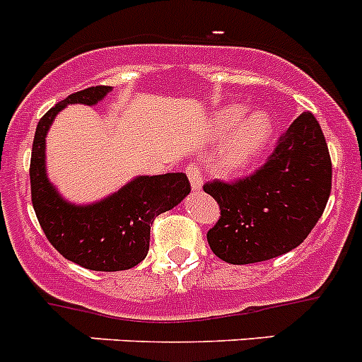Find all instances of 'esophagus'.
<instances>
[{
    "mask_svg": "<svg viewBox=\"0 0 362 362\" xmlns=\"http://www.w3.org/2000/svg\"><path fill=\"white\" fill-rule=\"evenodd\" d=\"M185 173H187V177L191 180V187L194 191H200L202 187V171H200L199 165H194V163H189L187 168H185Z\"/></svg>",
    "mask_w": 362,
    "mask_h": 362,
    "instance_id": "1",
    "label": "esophagus"
}]
</instances>
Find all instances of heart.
Listing matches in <instances>:
<instances>
[{
  "label": "heart",
  "instance_id": "1",
  "mask_svg": "<svg viewBox=\"0 0 362 362\" xmlns=\"http://www.w3.org/2000/svg\"><path fill=\"white\" fill-rule=\"evenodd\" d=\"M244 115L246 107L235 105L220 111L213 120V131L216 136H228L235 131L224 155L226 168L233 171L250 165L262 153L273 134V122L266 112H251L246 119Z\"/></svg>",
  "mask_w": 362,
  "mask_h": 362
}]
</instances>
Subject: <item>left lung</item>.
Listing matches in <instances>:
<instances>
[{"instance_id":"8db88e82","label":"left lung","mask_w":362,"mask_h":362,"mask_svg":"<svg viewBox=\"0 0 362 362\" xmlns=\"http://www.w3.org/2000/svg\"><path fill=\"white\" fill-rule=\"evenodd\" d=\"M204 191L220 216L207 244L229 264L284 255L315 228L332 191V158L319 122L303 111L279 136L266 163L237 180H211Z\"/></svg>"}]
</instances>
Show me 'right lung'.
Here are the masks:
<instances>
[{
	"label": "right lung",
	"instance_id": "obj_1",
	"mask_svg": "<svg viewBox=\"0 0 362 362\" xmlns=\"http://www.w3.org/2000/svg\"><path fill=\"white\" fill-rule=\"evenodd\" d=\"M111 90L89 87L69 94L37 122L30 156V199L37 222L59 255L93 272H122L142 262L149 250L153 220L180 204L191 191L184 173L140 177L93 206L62 200L45 175V136L50 124L69 103L94 105Z\"/></svg>",
	"mask_w": 362,
	"mask_h": 362
}]
</instances>
